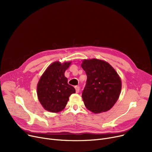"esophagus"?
Returning <instances> with one entry per match:
<instances>
[{
    "label": "esophagus",
    "instance_id": "1",
    "mask_svg": "<svg viewBox=\"0 0 152 152\" xmlns=\"http://www.w3.org/2000/svg\"><path fill=\"white\" fill-rule=\"evenodd\" d=\"M75 89H76V93H78V92H79V87L77 86H75Z\"/></svg>",
    "mask_w": 152,
    "mask_h": 152
}]
</instances>
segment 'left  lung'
<instances>
[{"instance_id": "8db88e82", "label": "left lung", "mask_w": 152, "mask_h": 152, "mask_svg": "<svg viewBox=\"0 0 152 152\" xmlns=\"http://www.w3.org/2000/svg\"><path fill=\"white\" fill-rule=\"evenodd\" d=\"M81 67L87 75L82 97L87 110L94 113L105 112L112 108L121 94V79L106 61L84 59Z\"/></svg>"}]
</instances>
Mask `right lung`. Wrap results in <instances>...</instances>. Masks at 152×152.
Segmentation results:
<instances>
[{
	"instance_id": "1",
	"label": "right lung",
	"mask_w": 152,
	"mask_h": 152,
	"mask_svg": "<svg viewBox=\"0 0 152 152\" xmlns=\"http://www.w3.org/2000/svg\"><path fill=\"white\" fill-rule=\"evenodd\" d=\"M71 61L61 63L53 62L47 68L37 85V98L42 107L52 113H58L65 108L69 97L76 92L74 87L68 84L65 72Z\"/></svg>"
}]
</instances>
